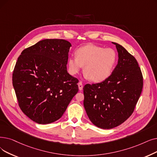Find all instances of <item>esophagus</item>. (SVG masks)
I'll return each instance as SVG.
<instances>
[{"mask_svg":"<svg viewBox=\"0 0 157 157\" xmlns=\"http://www.w3.org/2000/svg\"><path fill=\"white\" fill-rule=\"evenodd\" d=\"M83 85L82 83H81V82H79L78 83V87H79V90H83Z\"/></svg>","mask_w":157,"mask_h":157,"instance_id":"esophagus-1","label":"esophagus"}]
</instances>
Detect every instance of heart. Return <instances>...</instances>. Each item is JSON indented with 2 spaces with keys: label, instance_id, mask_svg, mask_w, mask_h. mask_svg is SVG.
Instances as JSON below:
<instances>
[{
  "label": "heart",
  "instance_id": "1",
  "mask_svg": "<svg viewBox=\"0 0 157 157\" xmlns=\"http://www.w3.org/2000/svg\"><path fill=\"white\" fill-rule=\"evenodd\" d=\"M76 56L68 60L69 73L76 75L85 67V76L95 83L110 76L117 61V54L113 49L95 45L80 47L76 52Z\"/></svg>",
  "mask_w": 157,
  "mask_h": 157
}]
</instances>
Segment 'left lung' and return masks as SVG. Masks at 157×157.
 <instances>
[{"label":"left lung","mask_w":157,"mask_h":157,"mask_svg":"<svg viewBox=\"0 0 157 157\" xmlns=\"http://www.w3.org/2000/svg\"><path fill=\"white\" fill-rule=\"evenodd\" d=\"M118 52V63L105 81L83 87V105L88 118L102 129L116 127L133 113L143 87L137 61L122 45L112 42Z\"/></svg>","instance_id":"left-lung-1"}]
</instances>
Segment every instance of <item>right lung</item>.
Returning <instances> with one entry per match:
<instances>
[{"instance_id":"right-lung-1","label":"right lung","mask_w":157,"mask_h":157,"mask_svg":"<svg viewBox=\"0 0 157 157\" xmlns=\"http://www.w3.org/2000/svg\"><path fill=\"white\" fill-rule=\"evenodd\" d=\"M71 44L45 39L24 49L12 80L20 108L36 123L46 124L62 116L78 92V79L67 72Z\"/></svg>"}]
</instances>
